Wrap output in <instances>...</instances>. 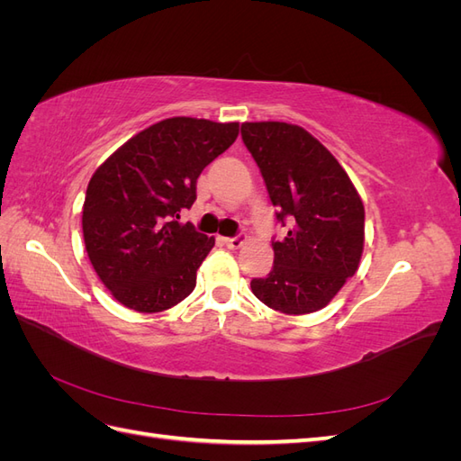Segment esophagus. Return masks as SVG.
I'll list each match as a JSON object with an SVG mask.
<instances>
[{
  "mask_svg": "<svg viewBox=\"0 0 461 461\" xmlns=\"http://www.w3.org/2000/svg\"><path fill=\"white\" fill-rule=\"evenodd\" d=\"M246 242V236L244 234H236V236H230V239H225V244L232 249H239L242 244Z\"/></svg>",
  "mask_w": 461,
  "mask_h": 461,
  "instance_id": "esophagus-1",
  "label": "esophagus"
}]
</instances>
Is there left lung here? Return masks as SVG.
<instances>
[{"label": "left lung", "mask_w": 461, "mask_h": 461, "mask_svg": "<svg viewBox=\"0 0 461 461\" xmlns=\"http://www.w3.org/2000/svg\"><path fill=\"white\" fill-rule=\"evenodd\" d=\"M242 140L259 167L275 217L273 269L252 292L286 315L313 313L354 276L364 252L366 212L350 176L308 131L288 122H244Z\"/></svg>", "instance_id": "1"}]
</instances>
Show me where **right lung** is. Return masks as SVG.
<instances>
[{"label":"right lung","mask_w":461,"mask_h":461,"mask_svg":"<svg viewBox=\"0 0 461 461\" xmlns=\"http://www.w3.org/2000/svg\"><path fill=\"white\" fill-rule=\"evenodd\" d=\"M239 136V122L173 117L138 132L92 175L82 232L97 276L122 305L156 313L183 302L215 239L178 222L200 173Z\"/></svg>","instance_id":"add662e5"}]
</instances>
